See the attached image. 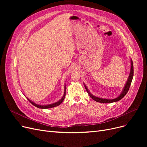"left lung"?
Wrapping results in <instances>:
<instances>
[{
    "instance_id": "1",
    "label": "left lung",
    "mask_w": 147,
    "mask_h": 147,
    "mask_svg": "<svg viewBox=\"0 0 147 147\" xmlns=\"http://www.w3.org/2000/svg\"><path fill=\"white\" fill-rule=\"evenodd\" d=\"M130 73L129 75V77L127 78V80L125 83V85L124 86V88H123L122 91L121 92V93L120 94V95L115 98L114 99H107V98H99L96 96H94V95H92L90 92H89V89H88L87 86H86V84H84V86L85 87V89L87 91V92L88 93V94L89 95V96H90V98L92 99H93L94 101L98 102H100V103H112V102H117L119 101H120V99H121L123 97H124L127 93V92L129 89L130 86L131 84V83H132V79H133V77H134V65H133V62H132V59L130 58Z\"/></svg>"
}]
</instances>
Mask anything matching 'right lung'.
<instances>
[{"instance_id":"right-lung-1","label":"right lung","mask_w":147,"mask_h":147,"mask_svg":"<svg viewBox=\"0 0 147 147\" xmlns=\"http://www.w3.org/2000/svg\"><path fill=\"white\" fill-rule=\"evenodd\" d=\"M65 92H66V86H65V85H64V95L63 96H62V98L59 100V101H58L57 102H55V103H52V104H47V105H40V104H36L35 102H34L33 101H32V100H30V99H28V98L27 99L28 100V101L32 103L34 106L37 107V108H39V109H51V108H53V107H55L57 106H58L62 102H63V101H64V99L65 98Z\"/></svg>"}]
</instances>
